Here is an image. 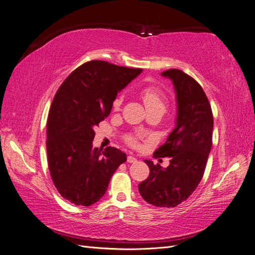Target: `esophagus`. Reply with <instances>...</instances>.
Instances as JSON below:
<instances>
[{
  "label": "esophagus",
  "instance_id": "esophagus-1",
  "mask_svg": "<svg viewBox=\"0 0 255 255\" xmlns=\"http://www.w3.org/2000/svg\"><path fill=\"white\" fill-rule=\"evenodd\" d=\"M128 163H130V164H132V163H136L137 158L134 157V156H132V155H129V156H128Z\"/></svg>",
  "mask_w": 255,
  "mask_h": 255
}]
</instances>
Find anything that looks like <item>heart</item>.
<instances>
[{"label":"heart","instance_id":"heart-1","mask_svg":"<svg viewBox=\"0 0 255 255\" xmlns=\"http://www.w3.org/2000/svg\"><path fill=\"white\" fill-rule=\"evenodd\" d=\"M139 95H140V98L142 99L145 109L148 112L155 111V110H165L167 99H166V96L164 92L161 91L158 87L145 86L140 90ZM121 102H122L121 98L116 99L114 102L115 109H118ZM129 142L133 145L136 144V141H135V139H133V138H129Z\"/></svg>","mask_w":255,"mask_h":255}]
</instances>
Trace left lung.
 <instances>
[{
	"label": "left lung",
	"instance_id": "8db88e82",
	"mask_svg": "<svg viewBox=\"0 0 255 255\" xmlns=\"http://www.w3.org/2000/svg\"><path fill=\"white\" fill-rule=\"evenodd\" d=\"M170 79L176 95L175 128L154 157H171L163 168L144 159L150 174L138 185L146 202L175 207L185 201L201 182L212 148L214 119L208 99L199 83L179 69L161 72Z\"/></svg>",
	"mask_w": 255,
	"mask_h": 255
}]
</instances>
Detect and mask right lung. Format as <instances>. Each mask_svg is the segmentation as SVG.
I'll list each match as a JSON object with an SVG mask.
<instances>
[{"label":"right lung","mask_w":255,"mask_h":255,"mask_svg":"<svg viewBox=\"0 0 255 255\" xmlns=\"http://www.w3.org/2000/svg\"><path fill=\"white\" fill-rule=\"evenodd\" d=\"M142 69L91 60L76 68L53 99L47 122L48 165L61 197L75 205L98 202L127 154L92 148L94 128L111 114L118 92Z\"/></svg>","instance_id":"1"}]
</instances>
